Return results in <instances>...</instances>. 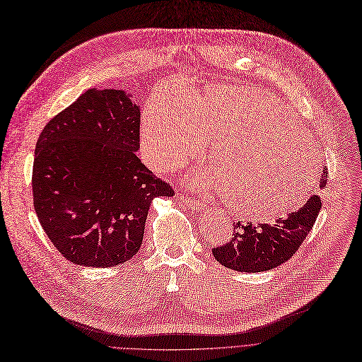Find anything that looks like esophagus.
I'll use <instances>...</instances> for the list:
<instances>
[{"mask_svg": "<svg viewBox=\"0 0 362 362\" xmlns=\"http://www.w3.org/2000/svg\"><path fill=\"white\" fill-rule=\"evenodd\" d=\"M182 202L185 204L186 207H189V209H194V210H202L204 207H206V204H204L202 201H198V199H195V198H187V197H183L182 198Z\"/></svg>", "mask_w": 362, "mask_h": 362, "instance_id": "obj_1", "label": "esophagus"}]
</instances>
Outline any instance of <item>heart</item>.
<instances>
[{
	"mask_svg": "<svg viewBox=\"0 0 362 362\" xmlns=\"http://www.w3.org/2000/svg\"><path fill=\"white\" fill-rule=\"evenodd\" d=\"M213 142L214 175L233 213L276 218L309 197L321 170L320 151L274 96L243 86H214L183 102L155 96L140 119V146L160 168L176 170Z\"/></svg>",
	"mask_w": 362,
	"mask_h": 362,
	"instance_id": "b5f03b06",
	"label": "heart"
}]
</instances>
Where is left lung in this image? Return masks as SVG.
I'll return each instance as SVG.
<instances>
[{
    "mask_svg": "<svg viewBox=\"0 0 362 362\" xmlns=\"http://www.w3.org/2000/svg\"><path fill=\"white\" fill-rule=\"evenodd\" d=\"M328 171L324 168L320 179V189L327 185ZM322 207L318 194L310 195L300 207L286 218H276L274 225L253 222H233L232 238L214 247L213 256L225 268L238 272H263L276 268L294 256L315 225Z\"/></svg>",
    "mask_w": 362,
    "mask_h": 362,
    "instance_id": "obj_1",
    "label": "left lung"
}]
</instances>
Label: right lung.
<instances>
[{"label":"right lung","instance_id":"obj_1","mask_svg":"<svg viewBox=\"0 0 362 362\" xmlns=\"http://www.w3.org/2000/svg\"><path fill=\"white\" fill-rule=\"evenodd\" d=\"M140 109L122 90L90 88L42 129L34 209L66 260L112 268L142 245L153 198L175 189L137 158Z\"/></svg>","mask_w":362,"mask_h":362}]
</instances>
